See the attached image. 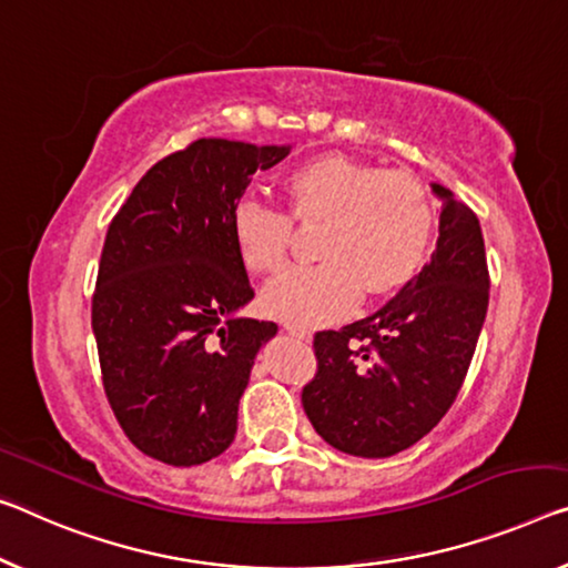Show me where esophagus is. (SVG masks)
Returning <instances> with one entry per match:
<instances>
[{"mask_svg":"<svg viewBox=\"0 0 568 568\" xmlns=\"http://www.w3.org/2000/svg\"><path fill=\"white\" fill-rule=\"evenodd\" d=\"M284 329H286V335H292V337H296V339H310L312 335H310V329L307 327H300V325H290V322H286L284 325Z\"/></svg>","mask_w":568,"mask_h":568,"instance_id":"obj_1","label":"esophagus"}]
</instances>
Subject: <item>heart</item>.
I'll list each match as a JSON object with an SVG mask.
<instances>
[{
    "label": "heart",
    "instance_id": "heart-1",
    "mask_svg": "<svg viewBox=\"0 0 568 568\" xmlns=\"http://www.w3.org/2000/svg\"><path fill=\"white\" fill-rule=\"evenodd\" d=\"M294 221L325 223L314 266H296L266 286L264 307L292 325H325L351 312L363 290L388 294L412 282L429 254L434 203L412 172L381 170L347 156H317L284 180ZM243 266L282 272L292 246V217L256 197L231 215Z\"/></svg>",
    "mask_w": 568,
    "mask_h": 568
}]
</instances>
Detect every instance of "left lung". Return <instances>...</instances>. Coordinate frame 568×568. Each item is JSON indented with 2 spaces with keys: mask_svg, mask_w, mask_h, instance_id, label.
Instances as JSON below:
<instances>
[{
  "mask_svg": "<svg viewBox=\"0 0 568 568\" xmlns=\"http://www.w3.org/2000/svg\"><path fill=\"white\" fill-rule=\"evenodd\" d=\"M442 200L432 261L386 307L314 335L317 373L302 390L322 439L353 457H390L429 434L455 404L483 329L490 274L477 215Z\"/></svg>",
  "mask_w": 568,
  "mask_h": 568,
  "instance_id": "left-lung-1",
  "label": "left lung"
}]
</instances>
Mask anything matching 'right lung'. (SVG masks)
Returning a JSON list of instances; mask_svg holds the SVG:
<instances>
[{
  "instance_id": "obj_1",
  "label": "right lung",
  "mask_w": 568,
  "mask_h": 568,
  "mask_svg": "<svg viewBox=\"0 0 568 568\" xmlns=\"http://www.w3.org/2000/svg\"><path fill=\"white\" fill-rule=\"evenodd\" d=\"M292 146L197 139L136 182L103 241L91 325L103 390L139 452L193 467L223 455L274 322L254 300L231 215L258 170Z\"/></svg>"
}]
</instances>
